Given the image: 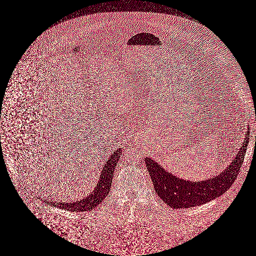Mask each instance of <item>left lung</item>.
<instances>
[{
    "label": "left lung",
    "instance_id": "left-lung-1",
    "mask_svg": "<svg viewBox=\"0 0 256 256\" xmlns=\"http://www.w3.org/2000/svg\"><path fill=\"white\" fill-rule=\"evenodd\" d=\"M232 117V115H230ZM236 117V116H234ZM248 135L234 160L220 175L200 182H190L164 170L154 160H144L156 193L174 209L190 208L211 202L224 194L234 182L245 158Z\"/></svg>",
    "mask_w": 256,
    "mask_h": 256
}]
</instances>
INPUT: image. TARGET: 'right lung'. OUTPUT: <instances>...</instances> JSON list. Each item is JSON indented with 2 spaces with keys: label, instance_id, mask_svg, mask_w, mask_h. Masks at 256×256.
<instances>
[{
  "label": "right lung",
  "instance_id": "1",
  "mask_svg": "<svg viewBox=\"0 0 256 256\" xmlns=\"http://www.w3.org/2000/svg\"><path fill=\"white\" fill-rule=\"evenodd\" d=\"M120 150H115L114 152L106 159V164L101 171L98 184L94 187V191L87 196L85 198L78 200L76 202H49L50 205L66 209L70 212L90 211L94 209L97 205L102 202V200L108 194L110 191V186L112 182V176L114 173L115 166L120 157Z\"/></svg>",
  "mask_w": 256,
  "mask_h": 256
}]
</instances>
